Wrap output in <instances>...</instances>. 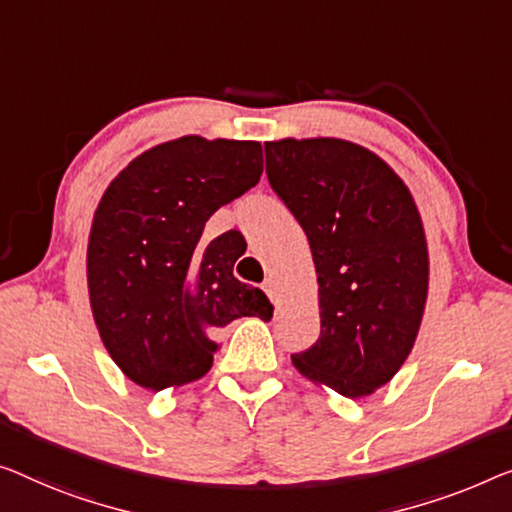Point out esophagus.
Masks as SVG:
<instances>
[{
    "instance_id": "obj_1",
    "label": "esophagus",
    "mask_w": 512,
    "mask_h": 512,
    "mask_svg": "<svg viewBox=\"0 0 512 512\" xmlns=\"http://www.w3.org/2000/svg\"><path fill=\"white\" fill-rule=\"evenodd\" d=\"M262 289H264L266 296H269L271 301L276 299V282H273V278H266V280L262 282Z\"/></svg>"
}]
</instances>
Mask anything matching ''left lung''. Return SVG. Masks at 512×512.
I'll use <instances>...</instances> for the list:
<instances>
[{
    "instance_id": "left-lung-1",
    "label": "left lung",
    "mask_w": 512,
    "mask_h": 512,
    "mask_svg": "<svg viewBox=\"0 0 512 512\" xmlns=\"http://www.w3.org/2000/svg\"><path fill=\"white\" fill-rule=\"evenodd\" d=\"M266 177L308 236L322 333L292 361L345 398L391 381L414 347L427 299V243L402 179L354 142L264 144Z\"/></svg>"
}]
</instances>
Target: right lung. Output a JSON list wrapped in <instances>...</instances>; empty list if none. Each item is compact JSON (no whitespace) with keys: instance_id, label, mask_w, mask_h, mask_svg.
<instances>
[{"instance_id":"obj_1","label":"right lung","mask_w":512,"mask_h":512,"mask_svg":"<svg viewBox=\"0 0 512 512\" xmlns=\"http://www.w3.org/2000/svg\"><path fill=\"white\" fill-rule=\"evenodd\" d=\"M262 170L259 142L186 135L144 151L105 190L89 234V299L105 349L137 386L200 379L223 326L271 319L262 289L234 278L232 234L202 239L213 213Z\"/></svg>"}]
</instances>
